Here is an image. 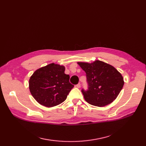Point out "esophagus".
<instances>
[{
  "label": "esophagus",
  "mask_w": 146,
  "mask_h": 146,
  "mask_svg": "<svg viewBox=\"0 0 146 146\" xmlns=\"http://www.w3.org/2000/svg\"><path fill=\"white\" fill-rule=\"evenodd\" d=\"M76 87L78 88H80V83H78V85H76Z\"/></svg>",
  "instance_id": "obj_1"
}]
</instances>
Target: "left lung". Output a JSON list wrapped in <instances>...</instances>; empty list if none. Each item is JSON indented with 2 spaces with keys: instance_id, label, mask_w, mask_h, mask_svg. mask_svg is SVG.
Instances as JSON below:
<instances>
[{
  "instance_id": "obj_1",
  "label": "left lung",
  "mask_w": 146,
  "mask_h": 146,
  "mask_svg": "<svg viewBox=\"0 0 146 146\" xmlns=\"http://www.w3.org/2000/svg\"><path fill=\"white\" fill-rule=\"evenodd\" d=\"M85 72L88 89L82 92L89 104L102 107L112 102L123 88L121 74L114 67L96 60L92 63L78 62Z\"/></svg>"
}]
</instances>
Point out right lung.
<instances>
[{"label":"right lung","instance_id":"1","mask_svg":"<svg viewBox=\"0 0 146 146\" xmlns=\"http://www.w3.org/2000/svg\"><path fill=\"white\" fill-rule=\"evenodd\" d=\"M63 66L51 63L36 70L30 78V92L40 104L55 106L63 102L74 85Z\"/></svg>","mask_w":146,"mask_h":146}]
</instances>
